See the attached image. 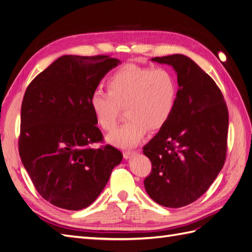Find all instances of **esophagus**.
<instances>
[{
	"mask_svg": "<svg viewBox=\"0 0 252 252\" xmlns=\"http://www.w3.org/2000/svg\"><path fill=\"white\" fill-rule=\"evenodd\" d=\"M135 154H136L135 150H127V151H124V152H123V156H124L125 158H129L130 157L134 156Z\"/></svg>",
	"mask_w": 252,
	"mask_h": 252,
	"instance_id": "1",
	"label": "esophagus"
}]
</instances>
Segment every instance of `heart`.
<instances>
[{"label":"heart","instance_id":"b5f03b06","mask_svg":"<svg viewBox=\"0 0 252 252\" xmlns=\"http://www.w3.org/2000/svg\"><path fill=\"white\" fill-rule=\"evenodd\" d=\"M108 93L95 89L90 107L104 130L117 124L122 108L128 119L108 134V141L122 148L135 146L149 128L158 130L170 120L178 97V84L165 68L122 66L106 82Z\"/></svg>","mask_w":252,"mask_h":252}]
</instances>
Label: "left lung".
Returning a JSON list of instances; mask_svg holds the SVG:
<instances>
[{"label": "left lung", "mask_w": 252, "mask_h": 252, "mask_svg": "<svg viewBox=\"0 0 252 252\" xmlns=\"http://www.w3.org/2000/svg\"><path fill=\"white\" fill-rule=\"evenodd\" d=\"M151 61L174 68L179 89L168 123L143 147L152 165L144 186L156 203L180 208L207 191L223 168L229 116L222 91L191 59Z\"/></svg>", "instance_id": "left-lung-1"}]
</instances>
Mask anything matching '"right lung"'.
<instances>
[{"instance_id": "obj_1", "label": "right lung", "mask_w": 252, "mask_h": 252, "mask_svg": "<svg viewBox=\"0 0 252 252\" xmlns=\"http://www.w3.org/2000/svg\"><path fill=\"white\" fill-rule=\"evenodd\" d=\"M120 61L63 56L29 84L21 108L19 154L36 191L59 208L81 210L95 201L123 158L103 134L90 95Z\"/></svg>"}]
</instances>
